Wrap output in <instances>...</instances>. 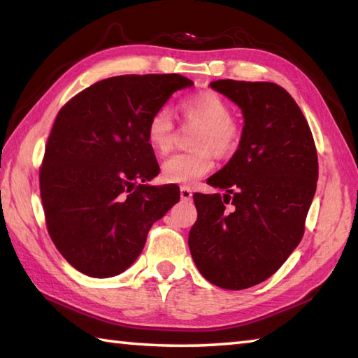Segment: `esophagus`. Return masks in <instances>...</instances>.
Returning a JSON list of instances; mask_svg holds the SVG:
<instances>
[{
  "label": "esophagus",
  "instance_id": "esophagus-1",
  "mask_svg": "<svg viewBox=\"0 0 358 358\" xmlns=\"http://www.w3.org/2000/svg\"><path fill=\"white\" fill-rule=\"evenodd\" d=\"M180 197H181V200H183V201L191 200L192 199V191L187 186H181L180 187Z\"/></svg>",
  "mask_w": 358,
  "mask_h": 358
}]
</instances>
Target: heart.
I'll list each match as a JSON object with an SVG mask.
<instances>
[{
    "label": "heart",
    "instance_id": "1",
    "mask_svg": "<svg viewBox=\"0 0 358 358\" xmlns=\"http://www.w3.org/2000/svg\"><path fill=\"white\" fill-rule=\"evenodd\" d=\"M178 111L186 122L199 125L192 145L197 150L177 153L161 166L166 183L192 185L214 166L213 153L227 157L238 147L239 127L230 117V106L214 90H201L178 103ZM145 139L155 153L166 155L173 144V117L169 108L155 111L145 127Z\"/></svg>",
    "mask_w": 358,
    "mask_h": 358
}]
</instances>
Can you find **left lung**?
Masks as SVG:
<instances>
[{"mask_svg": "<svg viewBox=\"0 0 358 358\" xmlns=\"http://www.w3.org/2000/svg\"><path fill=\"white\" fill-rule=\"evenodd\" d=\"M210 86L241 108L244 127L235 155L206 180L224 196H192L197 220L187 244L208 282L245 289L275 274L301 243L317 153L301 108L278 84L219 80Z\"/></svg>", "mask_w": 358, "mask_h": 358, "instance_id": "obj_1", "label": "left lung"}]
</instances>
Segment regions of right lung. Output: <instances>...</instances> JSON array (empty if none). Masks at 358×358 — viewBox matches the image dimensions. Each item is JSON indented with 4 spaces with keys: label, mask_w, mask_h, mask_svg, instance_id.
I'll return each mask as SVG.
<instances>
[{
    "label": "right lung",
    "mask_w": 358,
    "mask_h": 358,
    "mask_svg": "<svg viewBox=\"0 0 358 358\" xmlns=\"http://www.w3.org/2000/svg\"><path fill=\"white\" fill-rule=\"evenodd\" d=\"M187 78L122 75L92 84L59 114L45 147L41 197L56 249L89 277L122 274L150 227L180 200L177 186H152L159 172L147 144L150 115Z\"/></svg>",
    "instance_id": "add662e5"
}]
</instances>
